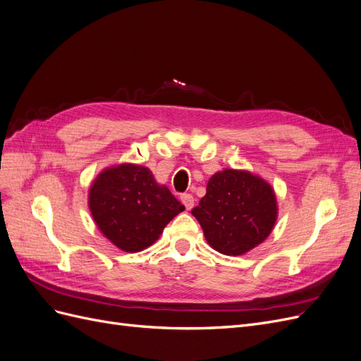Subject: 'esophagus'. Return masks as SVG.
<instances>
[{"label": "esophagus", "mask_w": 361, "mask_h": 361, "mask_svg": "<svg viewBox=\"0 0 361 361\" xmlns=\"http://www.w3.org/2000/svg\"><path fill=\"white\" fill-rule=\"evenodd\" d=\"M180 200H182L183 206L187 207L188 211L194 206V197H192V194H182V195H180Z\"/></svg>", "instance_id": "obj_1"}]
</instances>
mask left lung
I'll return each instance as SVG.
<instances>
[{"label":"left lung","instance_id":"obj_1","mask_svg":"<svg viewBox=\"0 0 361 361\" xmlns=\"http://www.w3.org/2000/svg\"><path fill=\"white\" fill-rule=\"evenodd\" d=\"M191 214L214 250L241 256L271 233L277 220V200L267 180L247 170L226 169L209 179L204 197Z\"/></svg>","mask_w":361,"mask_h":361}]
</instances>
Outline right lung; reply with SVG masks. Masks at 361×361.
<instances>
[{"label":"right lung","mask_w":361,"mask_h":361,"mask_svg":"<svg viewBox=\"0 0 361 361\" xmlns=\"http://www.w3.org/2000/svg\"><path fill=\"white\" fill-rule=\"evenodd\" d=\"M89 207L102 235L128 253L150 247L185 209L147 167L137 164H118L97 174Z\"/></svg>","instance_id":"obj_1"}]
</instances>
